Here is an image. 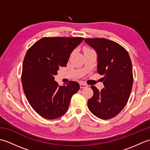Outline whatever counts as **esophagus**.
I'll return each mask as SVG.
<instances>
[{
  "label": "esophagus",
  "instance_id": "1",
  "mask_svg": "<svg viewBox=\"0 0 150 150\" xmlns=\"http://www.w3.org/2000/svg\"><path fill=\"white\" fill-rule=\"evenodd\" d=\"M88 86L84 82H81L80 83V87L81 88H86Z\"/></svg>",
  "mask_w": 150,
  "mask_h": 150
}]
</instances>
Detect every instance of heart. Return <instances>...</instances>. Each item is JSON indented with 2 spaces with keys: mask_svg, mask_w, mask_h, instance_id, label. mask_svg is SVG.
I'll return each mask as SVG.
<instances>
[{
  "mask_svg": "<svg viewBox=\"0 0 150 150\" xmlns=\"http://www.w3.org/2000/svg\"><path fill=\"white\" fill-rule=\"evenodd\" d=\"M90 50H92L90 49V48H85V50H84V53H85V52H88V51H90Z\"/></svg>",
  "mask_w": 150,
  "mask_h": 150,
  "instance_id": "1",
  "label": "heart"
}]
</instances>
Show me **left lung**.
<instances>
[{
	"instance_id": "left-lung-1",
	"label": "left lung",
	"mask_w": 150,
	"mask_h": 150,
	"mask_svg": "<svg viewBox=\"0 0 150 150\" xmlns=\"http://www.w3.org/2000/svg\"><path fill=\"white\" fill-rule=\"evenodd\" d=\"M84 40L97 52V72L104 75L103 90L91 86L93 95L88 100L89 110L101 119H110L122 111L129 99L133 82L131 59L127 50L113 40L104 38Z\"/></svg>"
}]
</instances>
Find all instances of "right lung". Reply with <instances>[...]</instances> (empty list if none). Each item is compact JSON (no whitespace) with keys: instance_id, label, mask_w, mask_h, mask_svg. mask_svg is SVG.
I'll return each mask as SVG.
<instances>
[{"instance_id":"obj_1","label":"right lung","mask_w":150,"mask_h":150,"mask_svg":"<svg viewBox=\"0 0 150 150\" xmlns=\"http://www.w3.org/2000/svg\"><path fill=\"white\" fill-rule=\"evenodd\" d=\"M82 37H44L28 50L24 57L21 81L28 103L46 119L61 117L68 109L73 95L80 85L69 81L59 86L54 76L60 66H66L70 54Z\"/></svg>"}]
</instances>
